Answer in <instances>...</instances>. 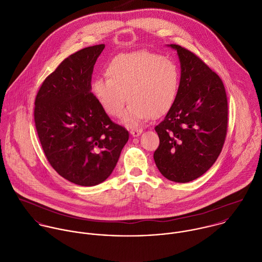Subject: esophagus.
<instances>
[{
	"label": "esophagus",
	"instance_id": "34e87169",
	"mask_svg": "<svg viewBox=\"0 0 262 262\" xmlns=\"http://www.w3.org/2000/svg\"><path fill=\"white\" fill-rule=\"evenodd\" d=\"M143 133V129H141V128H135V129H132L130 130V135L133 136V137H139L141 134Z\"/></svg>",
	"mask_w": 262,
	"mask_h": 262
}]
</instances>
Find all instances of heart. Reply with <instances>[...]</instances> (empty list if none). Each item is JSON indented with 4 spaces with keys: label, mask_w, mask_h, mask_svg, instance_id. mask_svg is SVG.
Masks as SVG:
<instances>
[{
    "label": "heart",
    "mask_w": 262,
    "mask_h": 262,
    "mask_svg": "<svg viewBox=\"0 0 262 262\" xmlns=\"http://www.w3.org/2000/svg\"><path fill=\"white\" fill-rule=\"evenodd\" d=\"M107 78L93 82V93L103 109L113 117L128 109L122 122L137 126L148 118L159 117L172 105L179 89L180 74L176 63L149 51L114 57L106 68Z\"/></svg>",
    "instance_id": "heart-1"
}]
</instances>
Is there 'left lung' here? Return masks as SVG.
I'll use <instances>...</instances> for the list:
<instances>
[{"label": "left lung", "mask_w": 262, "mask_h": 262, "mask_svg": "<svg viewBox=\"0 0 262 262\" xmlns=\"http://www.w3.org/2000/svg\"><path fill=\"white\" fill-rule=\"evenodd\" d=\"M181 79L174 102L155 127L160 143L154 161L161 174L189 183L204 174L220 156L228 126L224 83L195 54L179 45Z\"/></svg>", "instance_id": "1"}]
</instances>
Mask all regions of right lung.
I'll list each match as a JSON object with an SVG mask.
<instances>
[{"instance_id":"right-lung-1","label":"right lung","mask_w":262,"mask_h":262,"mask_svg":"<svg viewBox=\"0 0 262 262\" xmlns=\"http://www.w3.org/2000/svg\"><path fill=\"white\" fill-rule=\"evenodd\" d=\"M104 48H84L62 61L42 82L34 103L35 127L48 161L62 178L83 187L110 177L129 137L92 94L94 65Z\"/></svg>"}]
</instances>
